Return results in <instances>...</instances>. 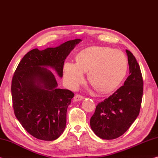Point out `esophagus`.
<instances>
[{
  "instance_id": "obj_1",
  "label": "esophagus",
  "mask_w": 158,
  "mask_h": 158,
  "mask_svg": "<svg viewBox=\"0 0 158 158\" xmlns=\"http://www.w3.org/2000/svg\"><path fill=\"white\" fill-rule=\"evenodd\" d=\"M84 98V96L79 95H76L74 97V102H79V101H81V100H82Z\"/></svg>"
}]
</instances>
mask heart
<instances>
[{
    "mask_svg": "<svg viewBox=\"0 0 158 158\" xmlns=\"http://www.w3.org/2000/svg\"><path fill=\"white\" fill-rule=\"evenodd\" d=\"M127 59L120 49L95 46L85 48L77 56V63L64 65V79L72 89H75L84 79V73L98 91L108 93L118 86L126 76Z\"/></svg>",
    "mask_w": 158,
    "mask_h": 158,
    "instance_id": "obj_1",
    "label": "heart"
}]
</instances>
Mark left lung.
<instances>
[{"instance_id":"obj_1","label":"left lung","mask_w":158,"mask_h":158,"mask_svg":"<svg viewBox=\"0 0 158 158\" xmlns=\"http://www.w3.org/2000/svg\"><path fill=\"white\" fill-rule=\"evenodd\" d=\"M125 52L130 75L123 85L98 104L90 118L92 130L103 139H114L123 135L139 114L143 96L142 75L135 57L130 51Z\"/></svg>"}]
</instances>
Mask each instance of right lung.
Listing matches in <instances>:
<instances>
[{
	"mask_svg": "<svg viewBox=\"0 0 158 158\" xmlns=\"http://www.w3.org/2000/svg\"><path fill=\"white\" fill-rule=\"evenodd\" d=\"M81 40L56 47L34 49L19 63L12 81V105L15 116L33 137L44 141L58 139L66 126L67 109L74 94L58 88L52 68L63 77L64 62Z\"/></svg>",
	"mask_w": 158,
	"mask_h": 158,
	"instance_id": "add662e5",
	"label": "right lung"
}]
</instances>
